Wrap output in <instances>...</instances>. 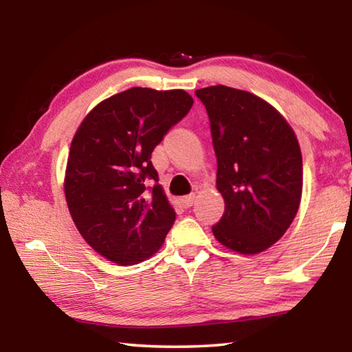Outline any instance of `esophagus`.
<instances>
[{
	"instance_id": "obj_1",
	"label": "esophagus",
	"mask_w": 352,
	"mask_h": 352,
	"mask_svg": "<svg viewBox=\"0 0 352 352\" xmlns=\"http://www.w3.org/2000/svg\"><path fill=\"white\" fill-rule=\"evenodd\" d=\"M194 200H195V195L194 194H189V195H184V197H182V205L184 208H190L194 205Z\"/></svg>"
}]
</instances>
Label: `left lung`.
I'll list each match as a JSON object with an SVG mask.
<instances>
[{"label":"left lung","instance_id":"obj_1","mask_svg":"<svg viewBox=\"0 0 352 352\" xmlns=\"http://www.w3.org/2000/svg\"><path fill=\"white\" fill-rule=\"evenodd\" d=\"M204 102L225 211L212 233L242 254L264 252L296 216L302 158L294 130L265 100L225 85L195 91Z\"/></svg>","mask_w":352,"mask_h":352}]
</instances>
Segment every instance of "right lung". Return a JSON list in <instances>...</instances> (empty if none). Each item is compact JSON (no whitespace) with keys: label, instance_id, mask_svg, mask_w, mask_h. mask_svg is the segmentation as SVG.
<instances>
[{"label":"right lung","instance_id":"right-lung-1","mask_svg":"<svg viewBox=\"0 0 352 352\" xmlns=\"http://www.w3.org/2000/svg\"><path fill=\"white\" fill-rule=\"evenodd\" d=\"M192 104L183 90L135 87L94 107L77 129L65 197L83 239L109 261L133 265L163 245L175 212L151 158Z\"/></svg>","mask_w":352,"mask_h":352}]
</instances>
